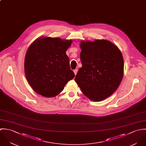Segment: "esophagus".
Wrapping results in <instances>:
<instances>
[{
	"label": "esophagus",
	"instance_id": "obj_1",
	"mask_svg": "<svg viewBox=\"0 0 146 146\" xmlns=\"http://www.w3.org/2000/svg\"><path fill=\"white\" fill-rule=\"evenodd\" d=\"M74 74H75V75H76L77 74V72H78V69H75V70H74Z\"/></svg>",
	"mask_w": 146,
	"mask_h": 146
}]
</instances>
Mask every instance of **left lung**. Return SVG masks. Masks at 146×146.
Returning a JSON list of instances; mask_svg holds the SVG:
<instances>
[{
    "mask_svg": "<svg viewBox=\"0 0 146 146\" xmlns=\"http://www.w3.org/2000/svg\"><path fill=\"white\" fill-rule=\"evenodd\" d=\"M82 66L74 79L82 93L91 100L102 101L112 95L123 76V59L119 48L111 41L81 40Z\"/></svg>",
    "mask_w": 146,
    "mask_h": 146,
    "instance_id": "1",
    "label": "left lung"
}]
</instances>
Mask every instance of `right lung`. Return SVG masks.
Wrapping results in <instances>:
<instances>
[{
  "mask_svg": "<svg viewBox=\"0 0 146 146\" xmlns=\"http://www.w3.org/2000/svg\"><path fill=\"white\" fill-rule=\"evenodd\" d=\"M72 40L42 36L28 48L24 70L30 86L37 94L51 98L58 95L74 77L66 51Z\"/></svg>",
  "mask_w": 146,
  "mask_h": 146,
  "instance_id": "obj_1",
  "label": "right lung"
}]
</instances>
